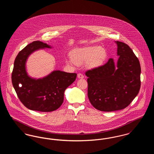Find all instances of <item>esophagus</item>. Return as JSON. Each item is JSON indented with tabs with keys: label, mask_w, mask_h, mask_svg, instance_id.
<instances>
[{
	"label": "esophagus",
	"mask_w": 154,
	"mask_h": 154,
	"mask_svg": "<svg viewBox=\"0 0 154 154\" xmlns=\"http://www.w3.org/2000/svg\"><path fill=\"white\" fill-rule=\"evenodd\" d=\"M77 77L79 79H83L84 78V75L82 74L79 73H78V74H77Z\"/></svg>",
	"instance_id": "esophagus-1"
}]
</instances>
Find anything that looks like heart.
Masks as SVG:
<instances>
[{
  "instance_id": "obj_1",
  "label": "heart",
  "mask_w": 154,
  "mask_h": 154,
  "mask_svg": "<svg viewBox=\"0 0 154 154\" xmlns=\"http://www.w3.org/2000/svg\"><path fill=\"white\" fill-rule=\"evenodd\" d=\"M72 58L67 59V63L82 64L87 62L89 68L102 66L107 58L106 50L99 45H92L74 50L72 52Z\"/></svg>"
}]
</instances>
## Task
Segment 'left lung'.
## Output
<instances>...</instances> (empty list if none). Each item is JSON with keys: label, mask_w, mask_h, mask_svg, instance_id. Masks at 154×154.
<instances>
[{"label": "left lung", "mask_w": 154, "mask_h": 154, "mask_svg": "<svg viewBox=\"0 0 154 154\" xmlns=\"http://www.w3.org/2000/svg\"><path fill=\"white\" fill-rule=\"evenodd\" d=\"M116 43L119 56L117 65L110 58L105 65L85 72L89 100L102 111L126 108L137 95L141 85L139 59L128 45Z\"/></svg>", "instance_id": "obj_1"}]
</instances>
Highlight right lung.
<instances>
[{
	"label": "right lung",
	"mask_w": 154,
	"mask_h": 154,
	"mask_svg": "<svg viewBox=\"0 0 154 154\" xmlns=\"http://www.w3.org/2000/svg\"><path fill=\"white\" fill-rule=\"evenodd\" d=\"M51 47L40 41L26 45L15 59L11 75L13 87L19 99L28 109L42 112L57 110L62 105L66 88L75 80L76 73L55 70L42 79L29 77L26 62L33 52Z\"/></svg>",
	"instance_id": "add662e5"
}]
</instances>
